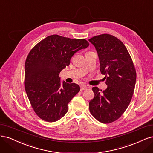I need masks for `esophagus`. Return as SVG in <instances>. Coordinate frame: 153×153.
<instances>
[{
    "mask_svg": "<svg viewBox=\"0 0 153 153\" xmlns=\"http://www.w3.org/2000/svg\"><path fill=\"white\" fill-rule=\"evenodd\" d=\"M80 88H81V90H85L87 89V86L86 85H81Z\"/></svg>",
    "mask_w": 153,
    "mask_h": 153,
    "instance_id": "34e87169",
    "label": "esophagus"
}]
</instances>
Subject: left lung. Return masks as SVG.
I'll return each mask as SVG.
<instances>
[{"mask_svg": "<svg viewBox=\"0 0 153 153\" xmlns=\"http://www.w3.org/2000/svg\"><path fill=\"white\" fill-rule=\"evenodd\" d=\"M89 41L96 48L100 60V72L105 75L107 85L103 90L93 87L94 98L89 103L90 111L103 123L114 122L128 107L134 94L136 70L126 48L120 39L103 33Z\"/></svg>", "mask_w": 153, "mask_h": 153, "instance_id": "8db88e82", "label": "left lung"}]
</instances>
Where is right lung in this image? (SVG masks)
Here are the masks:
<instances>
[{"label": "right lung", "mask_w": 153, "mask_h": 153, "mask_svg": "<svg viewBox=\"0 0 153 153\" xmlns=\"http://www.w3.org/2000/svg\"><path fill=\"white\" fill-rule=\"evenodd\" d=\"M89 46L86 39L58 35L48 36L29 52L25 63V89L36 114L44 121L55 122L65 115L68 103L79 91L77 84L65 81L59 74L71 59Z\"/></svg>", "instance_id": "add662e5"}]
</instances>
